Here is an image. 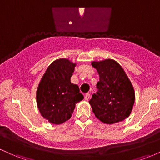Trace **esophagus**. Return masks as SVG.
I'll use <instances>...</instances> for the list:
<instances>
[{"instance_id":"1","label":"esophagus","mask_w":160,"mask_h":160,"mask_svg":"<svg viewBox=\"0 0 160 160\" xmlns=\"http://www.w3.org/2000/svg\"><path fill=\"white\" fill-rule=\"evenodd\" d=\"M89 98H90V94H89V93H86L85 96H84V99H85L86 101H88Z\"/></svg>"}]
</instances>
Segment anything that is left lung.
Segmentation results:
<instances>
[{
    "instance_id": "1",
    "label": "left lung",
    "mask_w": 160,
    "mask_h": 160,
    "mask_svg": "<svg viewBox=\"0 0 160 160\" xmlns=\"http://www.w3.org/2000/svg\"><path fill=\"white\" fill-rule=\"evenodd\" d=\"M98 71V92L89 100L95 117L106 124L124 120L131 113L135 103L132 82L120 64L113 59L92 62Z\"/></svg>"
}]
</instances>
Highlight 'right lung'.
Here are the masks:
<instances>
[{
  "instance_id": "right-lung-1",
  "label": "right lung",
  "mask_w": 160,
  "mask_h": 160,
  "mask_svg": "<svg viewBox=\"0 0 160 160\" xmlns=\"http://www.w3.org/2000/svg\"><path fill=\"white\" fill-rule=\"evenodd\" d=\"M75 66L66 58L56 60L47 68L38 85V109L51 123L62 124L69 120L75 104L83 99L78 86L71 82Z\"/></svg>"
}]
</instances>
